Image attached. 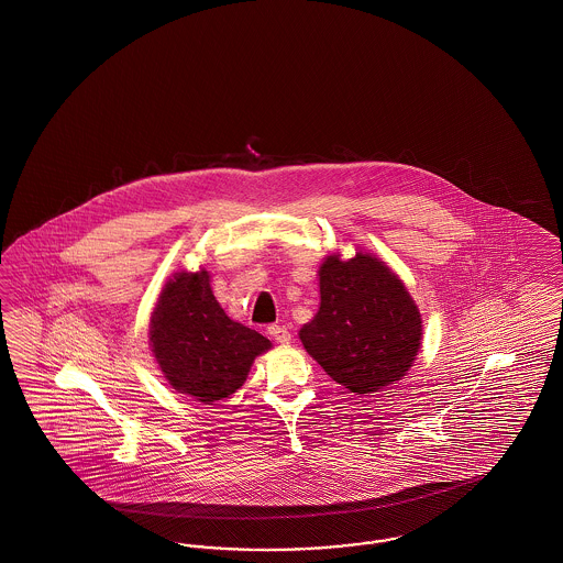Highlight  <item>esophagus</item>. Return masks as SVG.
<instances>
[{"instance_id":"34e87169","label":"esophagus","mask_w":563,"mask_h":563,"mask_svg":"<svg viewBox=\"0 0 563 563\" xmlns=\"http://www.w3.org/2000/svg\"><path fill=\"white\" fill-rule=\"evenodd\" d=\"M268 333L278 344H289L291 342V333L285 324H269Z\"/></svg>"}]
</instances>
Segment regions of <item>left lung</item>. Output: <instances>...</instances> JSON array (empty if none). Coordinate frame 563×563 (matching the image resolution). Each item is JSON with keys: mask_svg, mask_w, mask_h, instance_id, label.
Here are the masks:
<instances>
[{"mask_svg": "<svg viewBox=\"0 0 563 563\" xmlns=\"http://www.w3.org/2000/svg\"><path fill=\"white\" fill-rule=\"evenodd\" d=\"M319 276L321 308L299 331L303 349L356 395L401 379L420 349L422 319L399 276L363 253L327 257Z\"/></svg>", "mask_w": 563, "mask_h": 563, "instance_id": "obj_1", "label": "left lung"}]
</instances>
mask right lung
I'll list each match as a JSON object with an SVG mask.
<instances>
[{
  "label": "right lung",
  "instance_id": "obj_1",
  "mask_svg": "<svg viewBox=\"0 0 563 563\" xmlns=\"http://www.w3.org/2000/svg\"><path fill=\"white\" fill-rule=\"evenodd\" d=\"M150 342L168 384L202 402L236 393L253 358L269 349L262 333L223 312L205 269L181 272L166 283Z\"/></svg>",
  "mask_w": 563,
  "mask_h": 563
}]
</instances>
